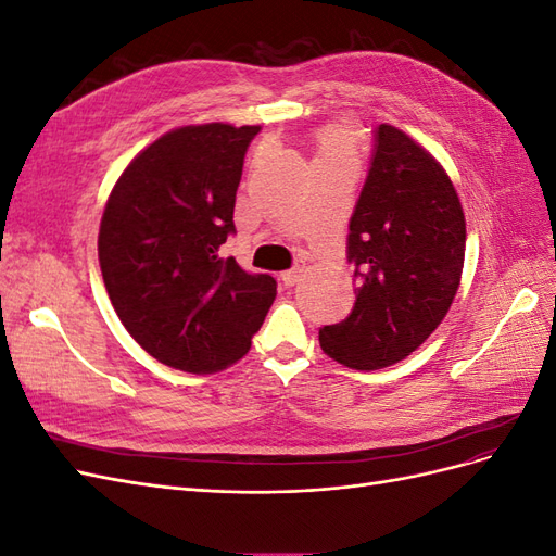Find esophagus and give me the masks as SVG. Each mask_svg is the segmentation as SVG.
<instances>
[{
    "label": "esophagus",
    "instance_id": "34e87169",
    "mask_svg": "<svg viewBox=\"0 0 556 556\" xmlns=\"http://www.w3.org/2000/svg\"><path fill=\"white\" fill-rule=\"evenodd\" d=\"M301 274H304V264L299 262L294 268H290V271H282V274H280V280H282L285 288H292V285L299 282Z\"/></svg>",
    "mask_w": 556,
    "mask_h": 556
}]
</instances>
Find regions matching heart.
I'll return each mask as SVG.
<instances>
[{"label":"heart","mask_w":556,"mask_h":556,"mask_svg":"<svg viewBox=\"0 0 556 556\" xmlns=\"http://www.w3.org/2000/svg\"><path fill=\"white\" fill-rule=\"evenodd\" d=\"M313 166L355 162L359 150V129L350 123H329L313 131Z\"/></svg>","instance_id":"1"}]
</instances>
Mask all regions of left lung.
<instances>
[{"instance_id": "obj_1", "label": "left lung", "mask_w": 556, "mask_h": 556, "mask_svg": "<svg viewBox=\"0 0 556 556\" xmlns=\"http://www.w3.org/2000/svg\"><path fill=\"white\" fill-rule=\"evenodd\" d=\"M464 250V208L441 162L380 125L348 233L357 301L343 323L319 329L325 355L357 371L406 359L447 315Z\"/></svg>"}]
</instances>
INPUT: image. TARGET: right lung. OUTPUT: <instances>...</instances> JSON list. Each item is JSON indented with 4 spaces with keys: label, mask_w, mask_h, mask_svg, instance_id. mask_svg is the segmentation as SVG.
<instances>
[{
    "label": "right lung",
    "mask_w": 556,
    "mask_h": 556,
    "mask_svg": "<svg viewBox=\"0 0 556 556\" xmlns=\"http://www.w3.org/2000/svg\"><path fill=\"white\" fill-rule=\"evenodd\" d=\"M257 131H166L127 164L104 206L97 250L111 304L148 355L185 374L237 364L276 299L271 276L220 255Z\"/></svg>",
    "instance_id": "obj_1"
}]
</instances>
